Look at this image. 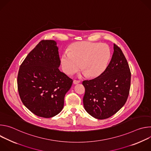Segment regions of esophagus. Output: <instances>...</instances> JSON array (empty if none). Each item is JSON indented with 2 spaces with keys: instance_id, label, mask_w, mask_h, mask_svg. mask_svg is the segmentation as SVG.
Instances as JSON below:
<instances>
[{
  "instance_id": "1",
  "label": "esophagus",
  "mask_w": 151,
  "mask_h": 151,
  "mask_svg": "<svg viewBox=\"0 0 151 151\" xmlns=\"http://www.w3.org/2000/svg\"><path fill=\"white\" fill-rule=\"evenodd\" d=\"M79 83H80V81H78V80H74L73 81V83L74 84H78Z\"/></svg>"
}]
</instances>
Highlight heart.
Here are the masks:
<instances>
[{"instance_id": "obj_1", "label": "heart", "mask_w": 151, "mask_h": 151, "mask_svg": "<svg viewBox=\"0 0 151 151\" xmlns=\"http://www.w3.org/2000/svg\"><path fill=\"white\" fill-rule=\"evenodd\" d=\"M61 58L62 68L68 75L77 72L81 68L85 75L96 78L101 75L108 64L111 51L106 44L91 42H78L73 44Z\"/></svg>"}]
</instances>
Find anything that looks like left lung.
<instances>
[{
    "label": "left lung",
    "mask_w": 151,
    "mask_h": 151,
    "mask_svg": "<svg viewBox=\"0 0 151 151\" xmlns=\"http://www.w3.org/2000/svg\"><path fill=\"white\" fill-rule=\"evenodd\" d=\"M114 54L104 72L82 82L85 88L83 103L93 117L104 119L116 114L127 101L131 83L128 62L119 47L114 44Z\"/></svg>",
    "instance_id": "obj_1"
}]
</instances>
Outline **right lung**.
<instances>
[{"mask_svg": "<svg viewBox=\"0 0 151 151\" xmlns=\"http://www.w3.org/2000/svg\"><path fill=\"white\" fill-rule=\"evenodd\" d=\"M57 43L42 40L27 55L19 69L18 91L24 105L35 115L51 118L64 106L73 80L60 71Z\"/></svg>", "mask_w": 151, "mask_h": 151, "instance_id": "add662e5", "label": "right lung"}]
</instances>
